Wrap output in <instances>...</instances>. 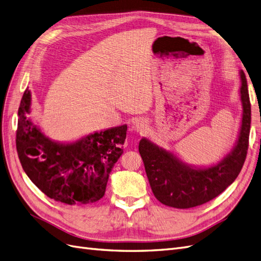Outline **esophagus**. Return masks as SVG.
Instances as JSON below:
<instances>
[{
	"label": "esophagus",
	"instance_id": "esophagus-1",
	"mask_svg": "<svg viewBox=\"0 0 261 261\" xmlns=\"http://www.w3.org/2000/svg\"><path fill=\"white\" fill-rule=\"evenodd\" d=\"M146 127H147V121L146 120H143V118H141V120L136 121L135 128L137 130H144Z\"/></svg>",
	"mask_w": 261,
	"mask_h": 261
}]
</instances>
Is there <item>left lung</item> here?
Here are the masks:
<instances>
[{
    "instance_id": "8db88e82",
    "label": "left lung",
    "mask_w": 261,
    "mask_h": 261,
    "mask_svg": "<svg viewBox=\"0 0 261 261\" xmlns=\"http://www.w3.org/2000/svg\"><path fill=\"white\" fill-rule=\"evenodd\" d=\"M242 127L238 144L224 159L208 169H193L174 154L144 138L139 153L155 198L165 206L188 209L200 206L224 192L239 176L247 155L251 108L247 80L241 70Z\"/></svg>"
}]
</instances>
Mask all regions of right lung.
<instances>
[{
  "mask_svg": "<svg viewBox=\"0 0 261 261\" xmlns=\"http://www.w3.org/2000/svg\"><path fill=\"white\" fill-rule=\"evenodd\" d=\"M31 94H22L18 109L16 149L23 171L51 199L66 204H87L105 196L114 163L123 153L127 126L94 133L74 144H58L33 125Z\"/></svg>",
  "mask_w": 261,
  "mask_h": 261,
  "instance_id": "obj_1",
  "label": "right lung"
}]
</instances>
